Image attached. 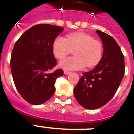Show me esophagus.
Masks as SVG:
<instances>
[{
  "label": "esophagus",
  "mask_w": 134,
  "mask_h": 134,
  "mask_svg": "<svg viewBox=\"0 0 134 134\" xmlns=\"http://www.w3.org/2000/svg\"><path fill=\"white\" fill-rule=\"evenodd\" d=\"M64 74H66V75H68V74H69L70 72H68V71H64Z\"/></svg>",
  "instance_id": "1"
}]
</instances>
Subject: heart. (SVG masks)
<instances>
[{
  "instance_id": "1",
  "label": "heart",
  "mask_w": 134,
  "mask_h": 134,
  "mask_svg": "<svg viewBox=\"0 0 134 134\" xmlns=\"http://www.w3.org/2000/svg\"><path fill=\"white\" fill-rule=\"evenodd\" d=\"M52 50L58 59H62L74 50V56L62 60L59 66L66 70H78L85 65L87 68H92L99 62L102 54V44L89 34L76 32L68 34L67 38L58 36L53 42Z\"/></svg>"
}]
</instances>
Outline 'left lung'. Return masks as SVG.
I'll use <instances>...</instances> for the list:
<instances>
[{"label": "left lung", "mask_w": 134, "mask_h": 134, "mask_svg": "<svg viewBox=\"0 0 134 134\" xmlns=\"http://www.w3.org/2000/svg\"><path fill=\"white\" fill-rule=\"evenodd\" d=\"M103 44L101 60L91 71L83 73L74 94L82 107L95 110L107 104L116 94L124 76V56L116 40L100 30Z\"/></svg>", "instance_id": "obj_1"}]
</instances>
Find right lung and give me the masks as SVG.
Segmentation results:
<instances>
[{"label":"right lung","instance_id":"obj_1","mask_svg":"<svg viewBox=\"0 0 134 134\" xmlns=\"http://www.w3.org/2000/svg\"><path fill=\"white\" fill-rule=\"evenodd\" d=\"M63 30L52 24H37L14 44L10 59L13 80L19 94L30 104L40 105L48 101L55 92L56 80L63 75L62 69L50 72L57 63L53 42Z\"/></svg>","mask_w":134,"mask_h":134}]
</instances>
